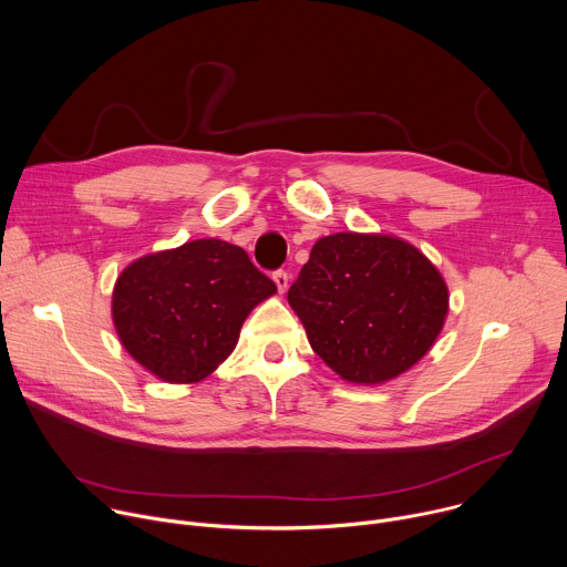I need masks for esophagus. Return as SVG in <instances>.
Wrapping results in <instances>:
<instances>
[{
  "label": "esophagus",
  "mask_w": 567,
  "mask_h": 567,
  "mask_svg": "<svg viewBox=\"0 0 567 567\" xmlns=\"http://www.w3.org/2000/svg\"><path fill=\"white\" fill-rule=\"evenodd\" d=\"M272 279H275V284H277V290H279V292H286V290H288V281H290V277H288V272H286V270H275Z\"/></svg>",
  "instance_id": "obj_1"
}]
</instances>
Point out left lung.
<instances>
[{"instance_id":"obj_1","label":"left lung","mask_w":567,"mask_h":567,"mask_svg":"<svg viewBox=\"0 0 567 567\" xmlns=\"http://www.w3.org/2000/svg\"><path fill=\"white\" fill-rule=\"evenodd\" d=\"M312 351L355 384L411 369L442 330L449 292L411 244L339 233L319 239L288 290Z\"/></svg>"}]
</instances>
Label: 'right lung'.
<instances>
[{"label":"right lung","instance_id":"1","mask_svg":"<svg viewBox=\"0 0 567 567\" xmlns=\"http://www.w3.org/2000/svg\"><path fill=\"white\" fill-rule=\"evenodd\" d=\"M277 292L239 246L218 239L134 261L113 288V323L130 355L165 382L207 378L239 339L248 312Z\"/></svg>","mask_w":567,"mask_h":567}]
</instances>
